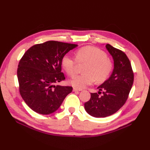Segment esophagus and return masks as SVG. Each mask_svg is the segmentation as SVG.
I'll list each match as a JSON object with an SVG mask.
<instances>
[{"label":"esophagus","mask_w":150,"mask_h":150,"mask_svg":"<svg viewBox=\"0 0 150 150\" xmlns=\"http://www.w3.org/2000/svg\"><path fill=\"white\" fill-rule=\"evenodd\" d=\"M82 91V89H81V88H77L76 87H73V91Z\"/></svg>","instance_id":"1"}]
</instances>
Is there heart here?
I'll use <instances>...</instances> for the list:
<instances>
[{"label":"heart","instance_id":"b5f03b06","mask_svg":"<svg viewBox=\"0 0 150 150\" xmlns=\"http://www.w3.org/2000/svg\"><path fill=\"white\" fill-rule=\"evenodd\" d=\"M76 59L65 55L62 59V66L70 77L76 74V67L77 63H87L83 69L84 74L76 76L70 83L73 87L83 88L95 82L103 83L109 77L113 68V62L107 57L106 53L99 48L84 46L76 51Z\"/></svg>","mask_w":150,"mask_h":150}]
</instances>
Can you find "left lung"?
I'll return each instance as SVG.
<instances>
[{
    "instance_id": "8db88e82",
    "label": "left lung",
    "mask_w": 150,
    "mask_h": 150,
    "mask_svg": "<svg viewBox=\"0 0 150 150\" xmlns=\"http://www.w3.org/2000/svg\"><path fill=\"white\" fill-rule=\"evenodd\" d=\"M106 47L113 57L115 67L110 78L98 87L100 91L91 93L90 100L85 103V110L94 117H106L116 112L128 99L134 83V72L125 53L110 44Z\"/></svg>"
}]
</instances>
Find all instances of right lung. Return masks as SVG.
I'll return each mask as SVG.
<instances>
[{
    "mask_svg": "<svg viewBox=\"0 0 150 150\" xmlns=\"http://www.w3.org/2000/svg\"><path fill=\"white\" fill-rule=\"evenodd\" d=\"M77 44L48 41L33 45L20 59L17 70L19 91L29 107L41 115L56 111L72 87L55 85L65 80L62 59Z\"/></svg>",
    "mask_w": 150,
    "mask_h": 150,
    "instance_id": "add662e5",
    "label": "right lung"
}]
</instances>
